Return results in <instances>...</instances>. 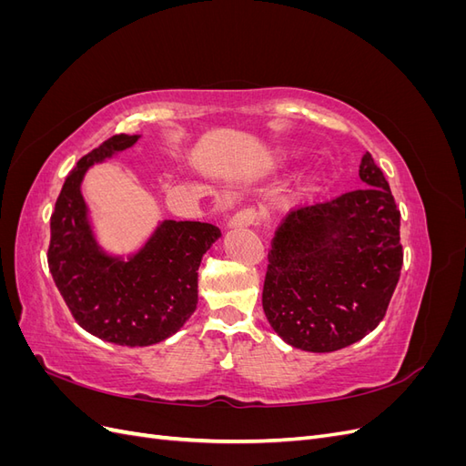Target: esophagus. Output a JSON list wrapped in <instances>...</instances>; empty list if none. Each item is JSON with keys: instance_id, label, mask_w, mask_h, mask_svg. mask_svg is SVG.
<instances>
[{"instance_id": "esophagus-1", "label": "esophagus", "mask_w": 466, "mask_h": 466, "mask_svg": "<svg viewBox=\"0 0 466 466\" xmlns=\"http://www.w3.org/2000/svg\"><path fill=\"white\" fill-rule=\"evenodd\" d=\"M260 216L255 208H245L241 211H237V214L231 218V221L228 223V228H250V225L258 223Z\"/></svg>"}]
</instances>
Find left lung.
<instances>
[{
  "label": "left lung",
  "mask_w": 466,
  "mask_h": 466,
  "mask_svg": "<svg viewBox=\"0 0 466 466\" xmlns=\"http://www.w3.org/2000/svg\"><path fill=\"white\" fill-rule=\"evenodd\" d=\"M363 187L291 209L268 252L262 307L289 346L327 354L377 329L402 268L400 211L365 153Z\"/></svg>",
  "instance_id": "obj_1"
}]
</instances>
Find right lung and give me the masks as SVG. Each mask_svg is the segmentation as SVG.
<instances>
[{"label":"right lung","instance_id":"add662e5","mask_svg":"<svg viewBox=\"0 0 466 466\" xmlns=\"http://www.w3.org/2000/svg\"><path fill=\"white\" fill-rule=\"evenodd\" d=\"M116 134L66 177L50 218L48 268L76 322L118 346H151L182 329L198 303V268L221 237L211 223L165 219L128 260L98 247L81 196L87 168L132 147Z\"/></svg>","mask_w":466,"mask_h":466}]
</instances>
